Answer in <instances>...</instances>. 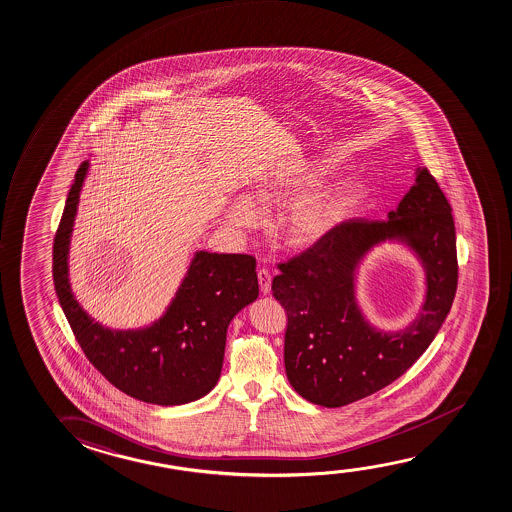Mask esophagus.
Returning <instances> with one entry per match:
<instances>
[{
    "mask_svg": "<svg viewBox=\"0 0 512 512\" xmlns=\"http://www.w3.org/2000/svg\"><path fill=\"white\" fill-rule=\"evenodd\" d=\"M257 278H259L260 292L262 294H269V290H271V275H269V271L262 267V269L257 271Z\"/></svg>",
    "mask_w": 512,
    "mask_h": 512,
    "instance_id": "1",
    "label": "esophagus"
}]
</instances>
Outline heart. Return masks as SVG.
<instances>
[{
    "instance_id": "1",
    "label": "heart",
    "mask_w": 512,
    "mask_h": 512,
    "mask_svg": "<svg viewBox=\"0 0 512 512\" xmlns=\"http://www.w3.org/2000/svg\"><path fill=\"white\" fill-rule=\"evenodd\" d=\"M326 176L324 169L315 171H290L267 179L250 195L254 206L266 208L271 202L297 199L299 195L310 192ZM354 190L338 188L326 192L313 193L297 200L285 220V234L290 243L299 246L315 245L329 236L354 200ZM251 204V205H252ZM246 200H239L229 209V222L236 227H253L259 223V213Z\"/></svg>"
}]
</instances>
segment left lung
Masks as SVG:
<instances>
[{
	"instance_id": "1",
	"label": "left lung",
	"mask_w": 512,
	"mask_h": 512,
	"mask_svg": "<svg viewBox=\"0 0 512 512\" xmlns=\"http://www.w3.org/2000/svg\"><path fill=\"white\" fill-rule=\"evenodd\" d=\"M451 204L423 167L389 220H347L319 243L278 264L273 296L287 312L285 371L304 400L336 408L389 386L423 356L458 287ZM407 242L427 269L424 313L407 330L371 328L355 303L353 273L371 245Z\"/></svg>"
}]
</instances>
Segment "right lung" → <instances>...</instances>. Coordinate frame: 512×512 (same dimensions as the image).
Segmentation results:
<instances>
[{"label": "right lung", "mask_w": 512, "mask_h": 512, "mask_svg": "<svg viewBox=\"0 0 512 512\" xmlns=\"http://www.w3.org/2000/svg\"><path fill=\"white\" fill-rule=\"evenodd\" d=\"M89 162L75 172L52 246V278L82 352L112 386L153 405H183L216 386L227 327L259 296L255 257L197 252L162 319L137 331L100 326L75 301L68 283V245Z\"/></svg>", "instance_id": "right-lung-1"}]
</instances>
